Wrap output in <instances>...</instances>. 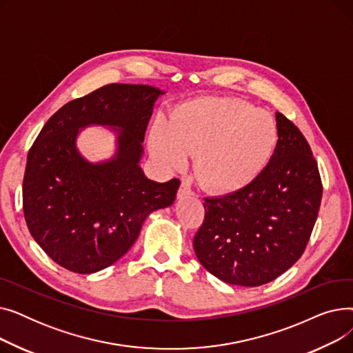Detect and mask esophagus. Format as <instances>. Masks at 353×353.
<instances>
[{
    "instance_id": "esophagus-1",
    "label": "esophagus",
    "mask_w": 353,
    "mask_h": 353,
    "mask_svg": "<svg viewBox=\"0 0 353 353\" xmlns=\"http://www.w3.org/2000/svg\"><path fill=\"white\" fill-rule=\"evenodd\" d=\"M192 194H193V192H192V188H190V180L184 179L180 184L177 196L179 197H186V196H192Z\"/></svg>"
}]
</instances>
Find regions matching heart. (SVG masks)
Returning <instances> with one entry per match:
<instances>
[{
    "label": "heart",
    "mask_w": 353,
    "mask_h": 353,
    "mask_svg": "<svg viewBox=\"0 0 353 353\" xmlns=\"http://www.w3.org/2000/svg\"><path fill=\"white\" fill-rule=\"evenodd\" d=\"M279 127L266 110L237 99L196 100L177 108L170 123L157 117L152 125L150 152L167 169L196 156V174L214 192L246 188L272 160Z\"/></svg>",
    "instance_id": "1"
}]
</instances>
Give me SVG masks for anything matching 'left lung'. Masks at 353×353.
<instances>
[{
	"label": "left lung",
	"instance_id": "left-lung-1",
	"mask_svg": "<svg viewBox=\"0 0 353 353\" xmlns=\"http://www.w3.org/2000/svg\"><path fill=\"white\" fill-rule=\"evenodd\" d=\"M279 143L246 188L205 199V220L193 239L199 262L217 279L262 286L299 261L318 219L322 180L301 130L276 113Z\"/></svg>",
	"mask_w": 353,
	"mask_h": 353
}]
</instances>
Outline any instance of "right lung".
<instances>
[{"label":"right lung","instance_id":"1","mask_svg":"<svg viewBox=\"0 0 353 353\" xmlns=\"http://www.w3.org/2000/svg\"><path fill=\"white\" fill-rule=\"evenodd\" d=\"M164 91L144 84H107L54 113L31 145L23 181L28 230L52 261L88 274L124 256L144 219L173 205L179 179L157 183L139 165L153 105ZM90 123L114 126L118 153L88 163L75 139Z\"/></svg>","mask_w":353,"mask_h":353}]
</instances>
